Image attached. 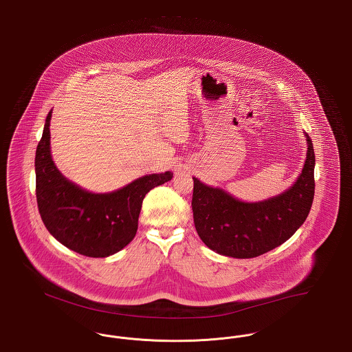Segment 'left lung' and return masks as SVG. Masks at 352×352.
Wrapping results in <instances>:
<instances>
[{
    "instance_id": "left-lung-1",
    "label": "left lung",
    "mask_w": 352,
    "mask_h": 352,
    "mask_svg": "<svg viewBox=\"0 0 352 352\" xmlns=\"http://www.w3.org/2000/svg\"><path fill=\"white\" fill-rule=\"evenodd\" d=\"M307 160L291 188L263 201L245 203L221 188L194 178L192 212L197 234L216 253L254 258L280 246L309 214L314 197V149L309 136Z\"/></svg>"
}]
</instances>
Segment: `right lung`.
Instances as JSON below:
<instances>
[{
  "instance_id": "obj_1",
  "label": "right lung",
  "mask_w": 352,
  "mask_h": 352,
  "mask_svg": "<svg viewBox=\"0 0 352 352\" xmlns=\"http://www.w3.org/2000/svg\"><path fill=\"white\" fill-rule=\"evenodd\" d=\"M45 119L35 155L36 201L43 223L55 239L76 253L104 258L120 252L138 232L141 204L173 173L144 175L113 192L93 194L67 179L52 161L50 122Z\"/></svg>"
}]
</instances>
